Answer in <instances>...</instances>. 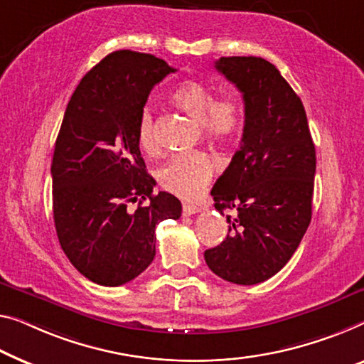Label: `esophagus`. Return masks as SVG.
<instances>
[{"mask_svg": "<svg viewBox=\"0 0 364 364\" xmlns=\"http://www.w3.org/2000/svg\"><path fill=\"white\" fill-rule=\"evenodd\" d=\"M199 210H200V209L198 208V205H194V204H186V203L183 204V214H184V215H193V214H198Z\"/></svg>", "mask_w": 364, "mask_h": 364, "instance_id": "esophagus-1", "label": "esophagus"}]
</instances>
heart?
I'll use <instances>...</instances> for the list:
<instances>
[{"label": "heart", "instance_id": "1", "mask_svg": "<svg viewBox=\"0 0 364 364\" xmlns=\"http://www.w3.org/2000/svg\"><path fill=\"white\" fill-rule=\"evenodd\" d=\"M171 101L196 119L204 135L214 142L234 139L242 126V107L234 97L215 100V93L198 80H186L171 93ZM139 144L144 150L155 149V116L151 107L145 106L137 124ZM217 160L205 151H184L173 155L156 173L160 186L180 198H196L205 188L217 170Z\"/></svg>", "mask_w": 364, "mask_h": 364}]
</instances>
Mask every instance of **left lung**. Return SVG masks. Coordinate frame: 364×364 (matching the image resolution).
Wrapping results in <instances>:
<instances>
[{
	"label": "left lung",
	"instance_id": "1",
	"mask_svg": "<svg viewBox=\"0 0 364 364\" xmlns=\"http://www.w3.org/2000/svg\"><path fill=\"white\" fill-rule=\"evenodd\" d=\"M215 68L242 93L245 126L240 150L210 191L220 214L235 215L204 258L219 278L252 286L289 262L311 224L316 147L301 97L273 63L220 57Z\"/></svg>",
	"mask_w": 364,
	"mask_h": 364
}]
</instances>
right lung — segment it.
I'll list each match as a JSON object with an SVG mask.
<instances>
[{
    "instance_id": "add662e5",
    "label": "right lung",
    "mask_w": 364,
    "mask_h": 364,
    "mask_svg": "<svg viewBox=\"0 0 364 364\" xmlns=\"http://www.w3.org/2000/svg\"><path fill=\"white\" fill-rule=\"evenodd\" d=\"M175 72L150 53L117 50L68 101L50 170L53 222L70 263L96 284L137 278L155 258V225L181 215L180 199L154 194L137 137L151 88Z\"/></svg>"
}]
</instances>
